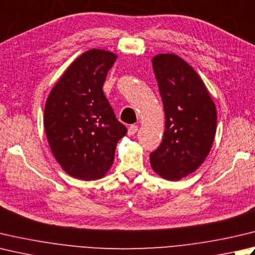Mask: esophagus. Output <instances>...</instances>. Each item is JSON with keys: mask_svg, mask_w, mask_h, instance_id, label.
Returning <instances> with one entry per match:
<instances>
[{"mask_svg": "<svg viewBox=\"0 0 255 255\" xmlns=\"http://www.w3.org/2000/svg\"><path fill=\"white\" fill-rule=\"evenodd\" d=\"M137 131H138V126H136V125H131V126L128 128V134H129V136H133V134L136 133Z\"/></svg>", "mask_w": 255, "mask_h": 255, "instance_id": "1", "label": "esophagus"}]
</instances>
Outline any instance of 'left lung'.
Listing matches in <instances>:
<instances>
[{
    "mask_svg": "<svg viewBox=\"0 0 255 255\" xmlns=\"http://www.w3.org/2000/svg\"><path fill=\"white\" fill-rule=\"evenodd\" d=\"M152 67L163 103L166 126L161 143L150 153L154 171L171 181L193 172L210 152L217 111L201 78L182 58L160 54Z\"/></svg>",
    "mask_w": 255,
    "mask_h": 255,
    "instance_id": "obj_1",
    "label": "left lung"
}]
</instances>
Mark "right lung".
Here are the masks:
<instances>
[{
	"label": "right lung",
	"mask_w": 255,
	"mask_h": 255,
	"mask_svg": "<svg viewBox=\"0 0 255 255\" xmlns=\"http://www.w3.org/2000/svg\"><path fill=\"white\" fill-rule=\"evenodd\" d=\"M116 59L115 54L101 49L84 53L64 73L45 105L49 147L74 178H102L112 167L118 140L127 133L103 92Z\"/></svg>",
	"instance_id": "1"
}]
</instances>
